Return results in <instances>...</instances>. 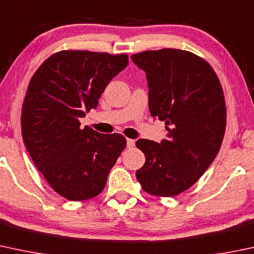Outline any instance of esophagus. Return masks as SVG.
<instances>
[{"label":"esophagus","mask_w":254,"mask_h":254,"mask_svg":"<svg viewBox=\"0 0 254 254\" xmlns=\"http://www.w3.org/2000/svg\"><path fill=\"white\" fill-rule=\"evenodd\" d=\"M127 146L129 148H132L135 146V140H131V138H127Z\"/></svg>","instance_id":"obj_1"}]
</instances>
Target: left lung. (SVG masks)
I'll return each mask as SVG.
<instances>
[{
    "mask_svg": "<svg viewBox=\"0 0 254 254\" xmlns=\"http://www.w3.org/2000/svg\"><path fill=\"white\" fill-rule=\"evenodd\" d=\"M131 60L146 71L149 113L168 130L161 143L136 142L146 157L136 178L149 194L176 196L197 183L220 149L226 127L223 89L210 64L189 51H145Z\"/></svg>",
    "mask_w": 254,
    "mask_h": 254,
    "instance_id": "left-lung-1",
    "label": "left lung"
}]
</instances>
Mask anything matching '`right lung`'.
I'll use <instances>...</instances> for the list:
<instances>
[{
    "label": "right lung",
    "mask_w": 254,
    "mask_h": 254,
    "mask_svg": "<svg viewBox=\"0 0 254 254\" xmlns=\"http://www.w3.org/2000/svg\"><path fill=\"white\" fill-rule=\"evenodd\" d=\"M127 62V53L60 51L29 82L21 108L24 145L51 188L69 201L100 194L127 146L123 135L81 129L79 119L98 106L101 93Z\"/></svg>",
    "instance_id": "add662e5"
}]
</instances>
